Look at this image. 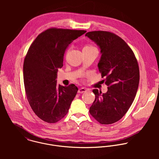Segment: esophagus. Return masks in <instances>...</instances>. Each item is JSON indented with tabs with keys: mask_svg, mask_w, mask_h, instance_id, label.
<instances>
[{
	"mask_svg": "<svg viewBox=\"0 0 159 159\" xmlns=\"http://www.w3.org/2000/svg\"><path fill=\"white\" fill-rule=\"evenodd\" d=\"M87 91V89L86 88H80L78 91V93H84V92H86Z\"/></svg>",
	"mask_w": 159,
	"mask_h": 159,
	"instance_id": "34e87169",
	"label": "esophagus"
}]
</instances>
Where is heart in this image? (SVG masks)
Returning <instances> with one entry per match:
<instances>
[{"mask_svg": "<svg viewBox=\"0 0 159 159\" xmlns=\"http://www.w3.org/2000/svg\"><path fill=\"white\" fill-rule=\"evenodd\" d=\"M91 47H93V46H85V48H91Z\"/></svg>", "mask_w": 159, "mask_h": 159, "instance_id": "b5f03b06", "label": "heart"}]
</instances>
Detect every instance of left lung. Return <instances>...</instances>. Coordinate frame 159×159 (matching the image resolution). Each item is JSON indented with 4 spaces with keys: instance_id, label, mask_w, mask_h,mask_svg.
<instances>
[{
    "instance_id": "obj_1",
    "label": "left lung",
    "mask_w": 159,
    "mask_h": 159,
    "mask_svg": "<svg viewBox=\"0 0 159 159\" xmlns=\"http://www.w3.org/2000/svg\"><path fill=\"white\" fill-rule=\"evenodd\" d=\"M100 49L98 63L108 91L102 93L93 89L95 99L89 112L102 124L119 120L127 112L136 96L139 81V70L131 48L119 37L107 31L86 34Z\"/></svg>"
}]
</instances>
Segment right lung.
<instances>
[{
	"mask_svg": "<svg viewBox=\"0 0 159 159\" xmlns=\"http://www.w3.org/2000/svg\"><path fill=\"white\" fill-rule=\"evenodd\" d=\"M86 32L49 29L38 35L27 51L23 65L27 98L34 112L46 122L62 119L76 95L78 89L75 84H57V75L69 45Z\"/></svg>",
	"mask_w": 159,
	"mask_h": 159,
	"instance_id": "obj_1",
	"label": "right lung"
}]
</instances>
